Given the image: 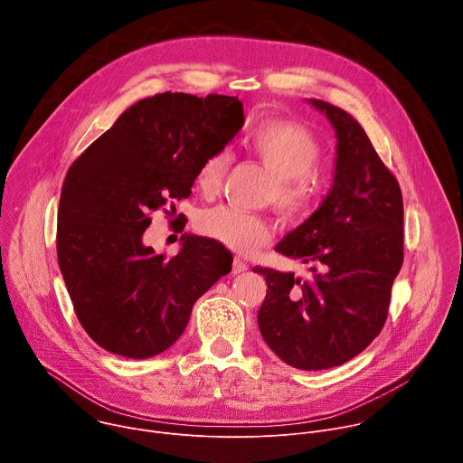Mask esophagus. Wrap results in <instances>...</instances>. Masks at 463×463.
Here are the masks:
<instances>
[{"mask_svg":"<svg viewBox=\"0 0 463 463\" xmlns=\"http://www.w3.org/2000/svg\"><path fill=\"white\" fill-rule=\"evenodd\" d=\"M247 269H249V266H247V263H245L243 260L234 258V261H232V273H234V275H240V273H243V271H247Z\"/></svg>","mask_w":463,"mask_h":463,"instance_id":"obj_1","label":"esophagus"}]
</instances>
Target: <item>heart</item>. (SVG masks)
<instances>
[{
	"label": "heart",
	"mask_w": 463,
	"mask_h": 463,
	"mask_svg": "<svg viewBox=\"0 0 463 463\" xmlns=\"http://www.w3.org/2000/svg\"><path fill=\"white\" fill-rule=\"evenodd\" d=\"M245 146L275 175L271 200L279 211L293 220H304L318 211L327 194V181L315 168L324 148L309 128L286 118L260 120L249 129ZM231 165L229 148L211 152L195 172L197 190L207 197L216 195ZM197 231L241 254L252 252L273 236V225L266 216L225 205L202 213Z\"/></svg>",
	"instance_id": "1"
}]
</instances>
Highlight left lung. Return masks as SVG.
Here are the masks:
<instances>
[{"instance_id":"obj_1","label":"left lung","mask_w":463,"mask_h":463,"mask_svg":"<svg viewBox=\"0 0 463 463\" xmlns=\"http://www.w3.org/2000/svg\"><path fill=\"white\" fill-rule=\"evenodd\" d=\"M309 102L335 128L334 186L275 250L302 260L311 273L252 271L268 282L258 311L263 341L289 366L324 370L359 355L381 334L403 263V195L348 111Z\"/></svg>"}]
</instances>
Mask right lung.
Returning a JSON list of instances; mask_svg holds the SVG:
<instances>
[{
	"label": "right lung",
	"instance_id": "right-lung-1",
	"mask_svg": "<svg viewBox=\"0 0 463 463\" xmlns=\"http://www.w3.org/2000/svg\"><path fill=\"white\" fill-rule=\"evenodd\" d=\"M241 124L238 97L157 93L129 106L70 166L58 266L79 322L100 348L129 359L168 350L195 300L231 273L232 254L213 238L184 234L179 254L166 256L143 234L152 213L168 214L190 195L202 161Z\"/></svg>",
	"mask_w": 463,
	"mask_h": 463
}]
</instances>
